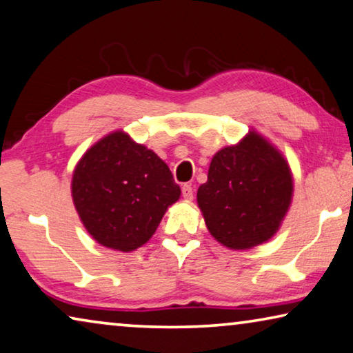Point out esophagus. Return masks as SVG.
I'll use <instances>...</instances> for the list:
<instances>
[{
	"mask_svg": "<svg viewBox=\"0 0 353 353\" xmlns=\"http://www.w3.org/2000/svg\"><path fill=\"white\" fill-rule=\"evenodd\" d=\"M182 196L187 199V201H192L193 199V187L188 185V183H183L182 185Z\"/></svg>",
	"mask_w": 353,
	"mask_h": 353,
	"instance_id": "esophagus-1",
	"label": "esophagus"
}]
</instances>
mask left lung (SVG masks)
I'll return each instance as SVG.
<instances>
[{
  "mask_svg": "<svg viewBox=\"0 0 353 353\" xmlns=\"http://www.w3.org/2000/svg\"><path fill=\"white\" fill-rule=\"evenodd\" d=\"M292 199L290 165L254 128L212 157L208 182L196 193L209 233L231 250L268 243L281 228Z\"/></svg>",
  "mask_w": 353,
  "mask_h": 353,
  "instance_id": "obj_1",
  "label": "left lung"
}]
</instances>
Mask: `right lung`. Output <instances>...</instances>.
Listing matches in <instances>:
<instances>
[{
    "label": "right lung",
    "instance_id": "1",
    "mask_svg": "<svg viewBox=\"0 0 353 353\" xmlns=\"http://www.w3.org/2000/svg\"><path fill=\"white\" fill-rule=\"evenodd\" d=\"M72 203L98 244L133 252L149 241L181 198L170 168L123 130L97 141L72 171Z\"/></svg>",
    "mask_w": 353,
    "mask_h": 353
}]
</instances>
